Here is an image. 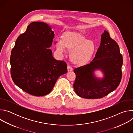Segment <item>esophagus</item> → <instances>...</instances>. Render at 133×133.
<instances>
[{"label":"esophagus","instance_id":"1","mask_svg":"<svg viewBox=\"0 0 133 133\" xmlns=\"http://www.w3.org/2000/svg\"><path fill=\"white\" fill-rule=\"evenodd\" d=\"M67 70H68V71H72V68L70 66L68 65V66H67Z\"/></svg>","mask_w":133,"mask_h":133}]
</instances>
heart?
<instances>
[{
  "label": "heart",
  "mask_w": 133,
  "mask_h": 133,
  "mask_svg": "<svg viewBox=\"0 0 133 133\" xmlns=\"http://www.w3.org/2000/svg\"><path fill=\"white\" fill-rule=\"evenodd\" d=\"M56 48L60 52L65 49L70 51L71 62L76 65H83L88 63L95 50V45L93 42L87 40L81 33L72 31L64 32L61 40H58Z\"/></svg>",
  "instance_id": "b5f03b06"
}]
</instances>
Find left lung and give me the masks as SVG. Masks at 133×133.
I'll list each match as a JSON object with an SVG mask.
<instances>
[{"instance_id":"obj_1","label":"left lung","mask_w":133,"mask_h":133,"mask_svg":"<svg viewBox=\"0 0 133 133\" xmlns=\"http://www.w3.org/2000/svg\"><path fill=\"white\" fill-rule=\"evenodd\" d=\"M123 57L117 43L106 30L101 36V44L92 61L74 70L76 76L74 89L78 96L87 99L101 98L115 90L122 76ZM101 70L102 78L94 72Z\"/></svg>"}]
</instances>
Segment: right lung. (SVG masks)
I'll list each match as a JSON object with an SVG mask.
<instances>
[{"mask_svg": "<svg viewBox=\"0 0 133 133\" xmlns=\"http://www.w3.org/2000/svg\"><path fill=\"white\" fill-rule=\"evenodd\" d=\"M51 29L45 23H30L11 50V78L18 87L31 95L48 94L57 79L67 72L66 63L55 59L49 49L55 35Z\"/></svg>", "mask_w": 133, "mask_h": 133, "instance_id": "obj_1", "label": "right lung"}]
</instances>
